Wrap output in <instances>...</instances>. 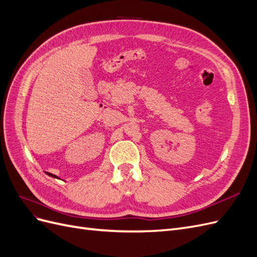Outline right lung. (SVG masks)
Listing matches in <instances>:
<instances>
[{
  "label": "right lung",
  "instance_id": "add662e5",
  "mask_svg": "<svg viewBox=\"0 0 257 257\" xmlns=\"http://www.w3.org/2000/svg\"><path fill=\"white\" fill-rule=\"evenodd\" d=\"M46 174H47L48 176H50V177H53V178H58L56 175H52V174H50V173H46Z\"/></svg>",
  "mask_w": 257,
  "mask_h": 257
}]
</instances>
